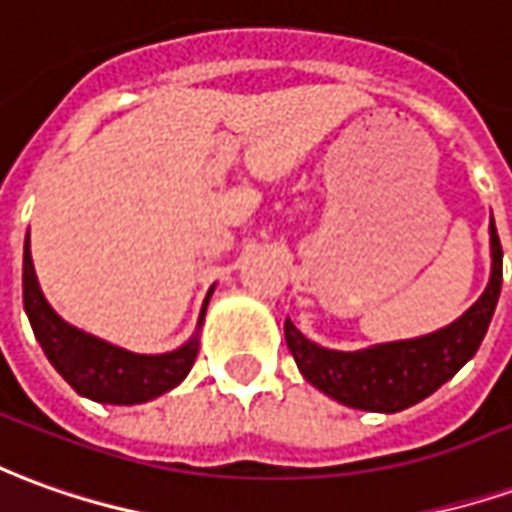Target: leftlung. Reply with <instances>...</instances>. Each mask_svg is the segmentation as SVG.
I'll list each match as a JSON object with an SVG mask.
<instances>
[{
    "instance_id": "8db88e82",
    "label": "left lung",
    "mask_w": 512,
    "mask_h": 512,
    "mask_svg": "<svg viewBox=\"0 0 512 512\" xmlns=\"http://www.w3.org/2000/svg\"><path fill=\"white\" fill-rule=\"evenodd\" d=\"M488 235H491L488 285L463 316L441 330L405 341L374 343L355 352H338L305 338L288 318L285 341L302 377L335 402L368 413H399L438 391L443 382L452 380L477 355L499 302L502 244L496 235L493 216Z\"/></svg>"
}]
</instances>
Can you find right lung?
Returning <instances> with one entry per match:
<instances>
[{"mask_svg": "<svg viewBox=\"0 0 512 512\" xmlns=\"http://www.w3.org/2000/svg\"><path fill=\"white\" fill-rule=\"evenodd\" d=\"M21 285H24V313L30 318L35 341L41 343L49 363L80 396L102 402V405H141V402L157 399L171 388H177L194 366L207 302L216 291V285L207 291L194 335L182 346L163 352V355H138L130 349H121L116 343L102 341L57 316L55 307L46 302L38 277H35L30 232L24 238Z\"/></svg>", "mask_w": 512, "mask_h": 512, "instance_id": "add662e5", "label": "right lung"}]
</instances>
